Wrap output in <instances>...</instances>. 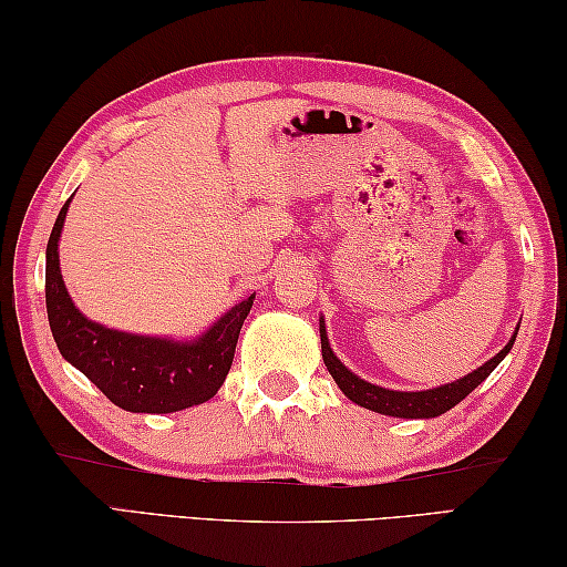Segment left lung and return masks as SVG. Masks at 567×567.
Wrapping results in <instances>:
<instances>
[{
	"mask_svg": "<svg viewBox=\"0 0 567 567\" xmlns=\"http://www.w3.org/2000/svg\"><path fill=\"white\" fill-rule=\"evenodd\" d=\"M517 338V330L513 332L511 342L495 354L493 360H487L485 364H480L477 370L470 372V375L460 378L455 382H447V385H440L433 390H420V392H400V390H388L380 385H372V382L362 380L350 372L344 364L338 360V354L332 352L328 332H324V320L320 318V340H322V360L328 364L332 380L338 382V388L344 392V398H350L354 405L368 408L372 412H380V415H390V417H437L447 412L450 408H455L460 400H465L470 392H473L480 382H483L491 372L503 362V358L511 352L513 342Z\"/></svg>",
	"mask_w": 567,
	"mask_h": 567,
	"instance_id": "obj_1",
	"label": "left lung"
}]
</instances>
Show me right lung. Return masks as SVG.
<instances>
[{
    "instance_id": "add662e5",
    "label": "right lung",
    "mask_w": 567,
    "mask_h": 567,
    "mask_svg": "<svg viewBox=\"0 0 567 567\" xmlns=\"http://www.w3.org/2000/svg\"><path fill=\"white\" fill-rule=\"evenodd\" d=\"M72 197L56 215L47 243V318L62 358L127 412H177L203 405L233 368L239 330L255 295L237 302L205 334L177 342L110 330L76 310L60 270V235Z\"/></svg>"
}]
</instances>
